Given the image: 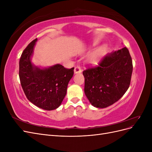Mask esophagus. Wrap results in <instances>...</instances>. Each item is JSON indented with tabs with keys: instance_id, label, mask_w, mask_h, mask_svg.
<instances>
[{
	"instance_id": "esophagus-1",
	"label": "esophagus",
	"mask_w": 152,
	"mask_h": 152,
	"mask_svg": "<svg viewBox=\"0 0 152 152\" xmlns=\"http://www.w3.org/2000/svg\"><path fill=\"white\" fill-rule=\"evenodd\" d=\"M82 72V70H81V68L79 66H77L74 69V73L75 74H77V73H80Z\"/></svg>"
}]
</instances>
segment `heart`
Wrapping results in <instances>:
<instances>
[{
  "mask_svg": "<svg viewBox=\"0 0 152 152\" xmlns=\"http://www.w3.org/2000/svg\"><path fill=\"white\" fill-rule=\"evenodd\" d=\"M104 50H105V47L103 46L102 48H99L96 50H95L93 53H92L89 57V60L91 63H97L99 61L101 56H102L103 53L104 51Z\"/></svg>",
  "mask_w": 152,
  "mask_h": 152,
  "instance_id": "1",
  "label": "heart"
}]
</instances>
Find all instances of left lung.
Instances as JSON below:
<instances>
[{"instance_id": "1", "label": "left lung", "mask_w": 152, "mask_h": 152, "mask_svg": "<svg viewBox=\"0 0 152 152\" xmlns=\"http://www.w3.org/2000/svg\"><path fill=\"white\" fill-rule=\"evenodd\" d=\"M132 68L125 47L107 54L98 66L84 70V93L91 104L104 108L120 99L129 87Z\"/></svg>"}]
</instances>
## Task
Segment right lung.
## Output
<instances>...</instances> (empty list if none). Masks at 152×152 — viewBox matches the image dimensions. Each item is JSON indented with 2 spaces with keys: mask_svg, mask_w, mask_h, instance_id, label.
Segmentation results:
<instances>
[{
  "mask_svg": "<svg viewBox=\"0 0 152 152\" xmlns=\"http://www.w3.org/2000/svg\"><path fill=\"white\" fill-rule=\"evenodd\" d=\"M37 39L31 42L23 52L20 60L19 76L24 93L31 103L45 110L58 108L66 94L73 69L59 64L41 68L31 63Z\"/></svg>",
  "mask_w": 152,
  "mask_h": 152,
  "instance_id": "add662e5",
  "label": "right lung"
}]
</instances>
